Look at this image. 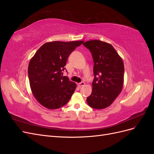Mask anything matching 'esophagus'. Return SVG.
<instances>
[{
  "instance_id": "obj_1",
  "label": "esophagus",
  "mask_w": 154,
  "mask_h": 154,
  "mask_svg": "<svg viewBox=\"0 0 154 154\" xmlns=\"http://www.w3.org/2000/svg\"><path fill=\"white\" fill-rule=\"evenodd\" d=\"M84 85H85V83L84 82H81V83H78V86L79 87H83V86H84Z\"/></svg>"
}]
</instances>
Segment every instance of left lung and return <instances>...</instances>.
<instances>
[{
  "mask_svg": "<svg viewBox=\"0 0 154 154\" xmlns=\"http://www.w3.org/2000/svg\"><path fill=\"white\" fill-rule=\"evenodd\" d=\"M83 45L91 51L94 63L92 91L87 102L93 109L106 108L122 91L125 71L122 58L112 45L105 42L89 40Z\"/></svg>",
  "mask_w": 154,
  "mask_h": 154,
  "instance_id": "left-lung-1",
  "label": "left lung"
}]
</instances>
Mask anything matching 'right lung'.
I'll use <instances>...</instances> for the list:
<instances>
[{
	"instance_id": "1",
	"label": "right lung",
	"mask_w": 154,
	"mask_h": 154,
	"mask_svg": "<svg viewBox=\"0 0 154 154\" xmlns=\"http://www.w3.org/2000/svg\"><path fill=\"white\" fill-rule=\"evenodd\" d=\"M84 41L45 43L36 51L29 63L31 89L36 100L49 109L66 105L76 89V84L63 76L70 54Z\"/></svg>"
}]
</instances>
